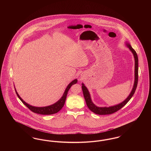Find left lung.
Instances as JSON below:
<instances>
[{"label":"left lung","instance_id":"left-lung-1","mask_svg":"<svg viewBox=\"0 0 151 151\" xmlns=\"http://www.w3.org/2000/svg\"><path fill=\"white\" fill-rule=\"evenodd\" d=\"M126 46L129 48L130 51L132 52L134 55V57L135 58V81H134V84L132 88V89L129 94V96L127 97V98L125 100L123 101L121 103L118 105H115L112 106L98 107L96 106L93 103L91 98V95L89 94L88 89L86 88V86H85V85L83 83H82L81 87H82L83 95L86 102V105L88 108L96 114H99V115L111 114L117 111L118 110L121 109L122 107H123L129 101L136 91L137 85V81H138V57H137L136 51L131 47V46L129 45V43L126 42Z\"/></svg>","mask_w":151,"mask_h":151}]
</instances>
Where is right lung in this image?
<instances>
[{
    "label": "right lung",
    "instance_id": "obj_1",
    "mask_svg": "<svg viewBox=\"0 0 151 151\" xmlns=\"http://www.w3.org/2000/svg\"><path fill=\"white\" fill-rule=\"evenodd\" d=\"M77 82H78L77 79H75L74 80H73L68 85V86H67L62 97L57 102H55V104H54L51 105L45 106V107H36V106H33L32 105H30L22 99V98L20 97V96L19 95V94L17 93L15 88H14V89H15L16 94L18 96V97L19 98V99L22 101V102L32 111L37 113V114H42V115H51V114L57 113L59 110H60L62 109V108H63V106L65 105V101L66 99L67 95L70 88H71V86H72V85L76 84Z\"/></svg>",
    "mask_w": 151,
    "mask_h": 151
}]
</instances>
